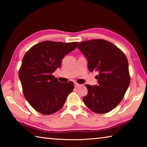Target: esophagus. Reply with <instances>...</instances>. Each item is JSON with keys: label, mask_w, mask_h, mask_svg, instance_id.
<instances>
[{"label": "esophagus", "mask_w": 147, "mask_h": 147, "mask_svg": "<svg viewBox=\"0 0 147 147\" xmlns=\"http://www.w3.org/2000/svg\"><path fill=\"white\" fill-rule=\"evenodd\" d=\"M82 85L81 84H78V83H74V86L76 87V88H78V87H80V86H81Z\"/></svg>", "instance_id": "34e87169"}]
</instances>
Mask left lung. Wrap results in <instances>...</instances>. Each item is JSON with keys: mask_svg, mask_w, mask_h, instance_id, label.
Listing matches in <instances>:
<instances>
[{"mask_svg": "<svg viewBox=\"0 0 147 147\" xmlns=\"http://www.w3.org/2000/svg\"><path fill=\"white\" fill-rule=\"evenodd\" d=\"M77 47L86 57L89 70L98 73L95 77L98 85L86 84L88 93L84 102L94 113H108L121 102L130 85L127 58L117 47L104 39L80 42Z\"/></svg>", "mask_w": 147, "mask_h": 147, "instance_id": "8db88e82", "label": "left lung"}]
</instances>
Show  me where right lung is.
I'll return each mask as SVG.
<instances>
[{
  "instance_id": "right-lung-1",
  "label": "right lung",
  "mask_w": 147,
  "mask_h": 147,
  "mask_svg": "<svg viewBox=\"0 0 147 147\" xmlns=\"http://www.w3.org/2000/svg\"><path fill=\"white\" fill-rule=\"evenodd\" d=\"M77 43L45 41L32 47L24 54L19 77L24 97L38 112L50 115L59 111L73 91V82H59L53 73Z\"/></svg>"
}]
</instances>
